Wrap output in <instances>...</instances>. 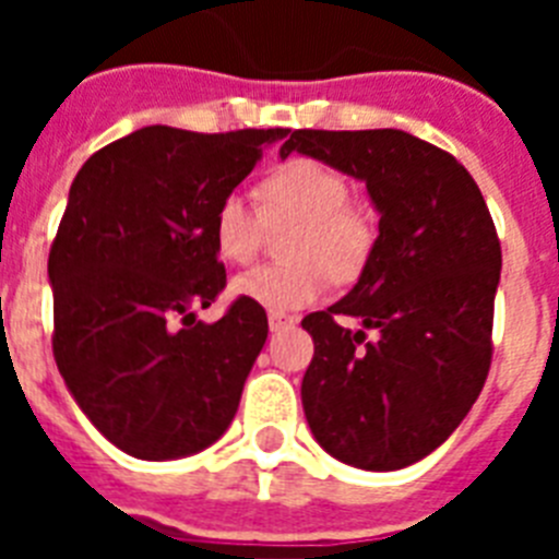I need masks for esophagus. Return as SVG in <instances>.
<instances>
[{
    "label": "esophagus",
    "instance_id": "1",
    "mask_svg": "<svg viewBox=\"0 0 559 559\" xmlns=\"http://www.w3.org/2000/svg\"><path fill=\"white\" fill-rule=\"evenodd\" d=\"M294 324H296V319H294V316H288V313H271L269 316L271 333H283V330L294 328Z\"/></svg>",
    "mask_w": 559,
    "mask_h": 559
}]
</instances>
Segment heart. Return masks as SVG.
Listing matches in <instances>:
<instances>
[{
  "label": "heart",
  "mask_w": 559,
  "mask_h": 559,
  "mask_svg": "<svg viewBox=\"0 0 559 559\" xmlns=\"http://www.w3.org/2000/svg\"><path fill=\"white\" fill-rule=\"evenodd\" d=\"M294 224L285 240L288 265H260L231 280V294L269 313L308 308L322 296L328 274L358 276L374 246V226L349 204V185L316 159H290L263 181V210L243 192H226L212 212V240L226 263H251L265 229Z\"/></svg>",
  "instance_id": "1"
}]
</instances>
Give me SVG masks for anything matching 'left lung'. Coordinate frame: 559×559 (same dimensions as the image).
<instances>
[{"label": "left lung", "mask_w": 559, "mask_h": 559, "mask_svg": "<svg viewBox=\"0 0 559 559\" xmlns=\"http://www.w3.org/2000/svg\"><path fill=\"white\" fill-rule=\"evenodd\" d=\"M294 151L364 181L380 212L355 288L302 319L313 335L305 417L338 462L400 471L456 431L490 372L496 224L451 153L397 128H299L280 156ZM338 314H355L365 330L341 329ZM367 329L379 338L367 342Z\"/></svg>", "instance_id": "obj_1"}]
</instances>
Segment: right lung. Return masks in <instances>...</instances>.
<instances>
[{
  "label": "right lung",
  "instance_id": "add662e5",
  "mask_svg": "<svg viewBox=\"0 0 559 559\" xmlns=\"http://www.w3.org/2000/svg\"><path fill=\"white\" fill-rule=\"evenodd\" d=\"M283 136L147 126L72 181L47 265L52 355L81 412L128 456H190L235 419L269 319L246 299L215 324L195 308L226 285L212 212Z\"/></svg>",
  "mask_w": 559,
  "mask_h": 559
}]
</instances>
